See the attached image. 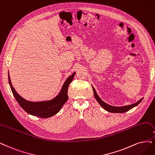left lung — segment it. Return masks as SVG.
<instances>
[{
  "label": "left lung",
  "mask_w": 155,
  "mask_h": 155,
  "mask_svg": "<svg viewBox=\"0 0 155 155\" xmlns=\"http://www.w3.org/2000/svg\"><path fill=\"white\" fill-rule=\"evenodd\" d=\"M93 87V86H92ZM93 92H94V95L96 100L98 101V102L100 104V105L104 108V109L108 112H112V113H124L126 112H127L128 110H130L131 108H133L134 107H136L137 105H139L140 103L142 101V100H143V98L140 99L139 101H137V103H135V104L130 105H127V106H124V107H114V106H111L107 104L106 103H105L104 101H103L100 97L98 96V95L97 94L96 91L94 89V88L93 87Z\"/></svg>",
  "instance_id": "left-lung-1"
}]
</instances>
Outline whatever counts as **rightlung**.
I'll list each match as a JSON object with an SVG mask.
<instances>
[{
  "label": "right lung",
  "mask_w": 155,
  "mask_h": 155,
  "mask_svg": "<svg viewBox=\"0 0 155 155\" xmlns=\"http://www.w3.org/2000/svg\"><path fill=\"white\" fill-rule=\"evenodd\" d=\"M75 73L69 77L62 87L60 93L55 98L49 101H39V102H32L27 101L21 97L17 93L13 88L11 82L10 77L8 74L9 84L12 93L15 96L16 100L18 101L20 107L26 112L31 115L39 117L41 118H48L53 116L57 113H58L66 101L68 99V90L69 85L71 84Z\"/></svg>",
  "instance_id": "add662e5"
}]
</instances>
